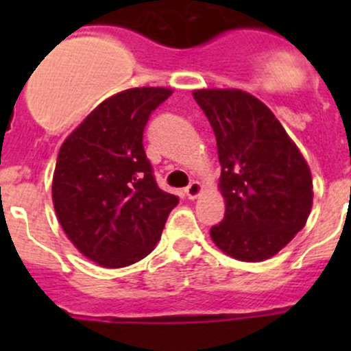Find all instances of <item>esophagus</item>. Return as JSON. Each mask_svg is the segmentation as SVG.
<instances>
[{"mask_svg": "<svg viewBox=\"0 0 351 351\" xmlns=\"http://www.w3.org/2000/svg\"><path fill=\"white\" fill-rule=\"evenodd\" d=\"M200 192H202V185L198 182H192L185 189V195L189 198H197L198 195H200Z\"/></svg>", "mask_w": 351, "mask_h": 351, "instance_id": "34e87169", "label": "esophagus"}]
</instances>
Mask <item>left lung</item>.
<instances>
[{"instance_id":"8db88e82","label":"left lung","mask_w":351,"mask_h":351,"mask_svg":"<svg viewBox=\"0 0 351 351\" xmlns=\"http://www.w3.org/2000/svg\"><path fill=\"white\" fill-rule=\"evenodd\" d=\"M217 141L226 214L212 241L226 254L261 261L306 226L313 176L271 110L241 90H195Z\"/></svg>"}]
</instances>
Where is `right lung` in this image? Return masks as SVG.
I'll use <instances>...</instances> for the list:
<instances>
[{
  "instance_id": "obj_1",
  "label": "right lung",
  "mask_w": 351,
  "mask_h": 351,
  "mask_svg": "<svg viewBox=\"0 0 351 351\" xmlns=\"http://www.w3.org/2000/svg\"><path fill=\"white\" fill-rule=\"evenodd\" d=\"M171 93L144 86L113 95L73 130L58 154L56 214L71 243L105 268L147 256L178 204L156 183L143 144L151 113Z\"/></svg>"
}]
</instances>
